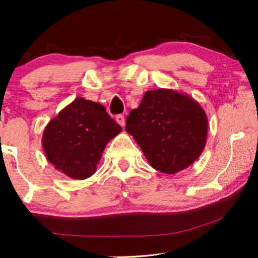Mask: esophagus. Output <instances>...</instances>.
Here are the masks:
<instances>
[{
  "mask_svg": "<svg viewBox=\"0 0 258 258\" xmlns=\"http://www.w3.org/2000/svg\"><path fill=\"white\" fill-rule=\"evenodd\" d=\"M116 122H117L121 126H124V124H125L124 116H123V115H117V116H116Z\"/></svg>",
  "mask_w": 258,
  "mask_h": 258,
  "instance_id": "obj_1",
  "label": "esophagus"
}]
</instances>
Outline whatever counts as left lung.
<instances>
[{
  "instance_id": "1",
  "label": "left lung",
  "mask_w": 258,
  "mask_h": 258,
  "mask_svg": "<svg viewBox=\"0 0 258 258\" xmlns=\"http://www.w3.org/2000/svg\"><path fill=\"white\" fill-rule=\"evenodd\" d=\"M125 123V132L135 139L149 164L163 174L188 168L206 147V111L189 95L176 90L146 91Z\"/></svg>"
}]
</instances>
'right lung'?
Instances as JSON below:
<instances>
[{
    "instance_id": "1",
    "label": "right lung",
    "mask_w": 258,
    "mask_h": 258,
    "mask_svg": "<svg viewBox=\"0 0 258 258\" xmlns=\"http://www.w3.org/2000/svg\"><path fill=\"white\" fill-rule=\"evenodd\" d=\"M121 132L103 105L77 97L49 121L42 147L56 170L72 178L86 179L96 171L109 141Z\"/></svg>"
}]
</instances>
